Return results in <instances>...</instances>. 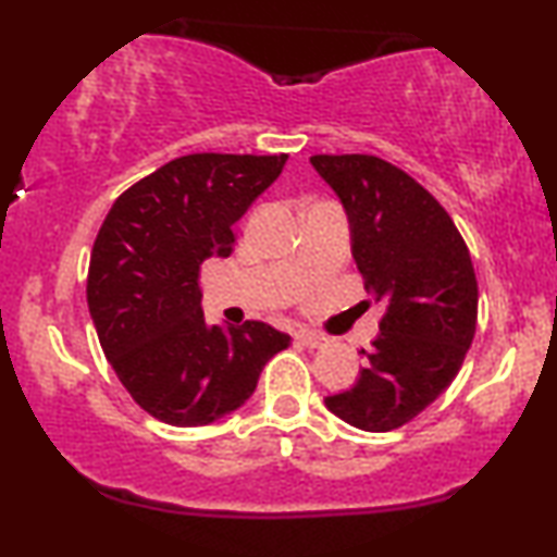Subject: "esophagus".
I'll return each instance as SVG.
<instances>
[{
	"label": "esophagus",
	"mask_w": 557,
	"mask_h": 557,
	"mask_svg": "<svg viewBox=\"0 0 557 557\" xmlns=\"http://www.w3.org/2000/svg\"><path fill=\"white\" fill-rule=\"evenodd\" d=\"M296 339H299L301 345H307V347H322L326 342L324 334L311 332V330H299V332H296Z\"/></svg>",
	"instance_id": "obj_1"
}]
</instances>
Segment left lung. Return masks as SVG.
<instances>
[{"label": "left lung", "mask_w": 557, "mask_h": 557, "mask_svg": "<svg viewBox=\"0 0 557 557\" xmlns=\"http://www.w3.org/2000/svg\"><path fill=\"white\" fill-rule=\"evenodd\" d=\"M334 189L364 288L385 304L364 368L324 406L360 431H393L451 385L476 330L479 288L467 243L436 197L370 154L309 159Z\"/></svg>", "instance_id": "1"}]
</instances>
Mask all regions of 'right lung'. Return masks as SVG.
Wrapping results in <instances>:
<instances>
[{
    "mask_svg": "<svg viewBox=\"0 0 557 557\" xmlns=\"http://www.w3.org/2000/svg\"><path fill=\"white\" fill-rule=\"evenodd\" d=\"M286 154H187L113 202L88 265V311L106 360L159 421L193 429L238 410L288 334L263 322L208 324L197 286L227 258L233 225L284 170Z\"/></svg>",
    "mask_w": 557,
    "mask_h": 557,
    "instance_id": "1",
    "label": "right lung"
}]
</instances>
